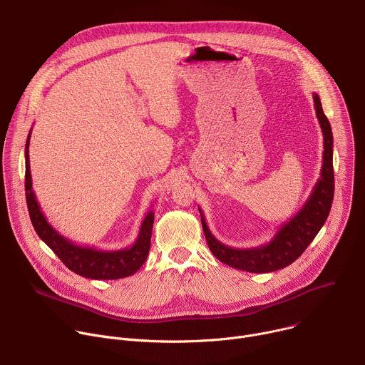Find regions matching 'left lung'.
Listing matches in <instances>:
<instances>
[{
	"instance_id": "obj_1",
	"label": "left lung",
	"mask_w": 365,
	"mask_h": 365,
	"mask_svg": "<svg viewBox=\"0 0 365 365\" xmlns=\"http://www.w3.org/2000/svg\"><path fill=\"white\" fill-rule=\"evenodd\" d=\"M314 103L317 117L324 134V154L321 176L312 189L307 200L289 221L279 227L274 237L258 247L234 248L218 241L211 230L207 228L203 212L200 221L207 247L212 254L230 267L248 273H270L287 267L297 259L307 245L314 241L324 227L334 199V137L331 124L322 110V103L318 93H314Z\"/></svg>"
}]
</instances>
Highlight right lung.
<instances>
[{"mask_svg":"<svg viewBox=\"0 0 365 365\" xmlns=\"http://www.w3.org/2000/svg\"><path fill=\"white\" fill-rule=\"evenodd\" d=\"M31 130L26 141V200L31 224L40 237L61 262L73 273L92 280H117L128 277L140 270L150 251V240L154 222V212L148 211L141 222L138 237L133 245L120 250H99L95 247L78 245L48 224L33 192L29 145Z\"/></svg>","mask_w":365,"mask_h":365,"instance_id":"right-lung-1","label":"right lung"}]
</instances>
